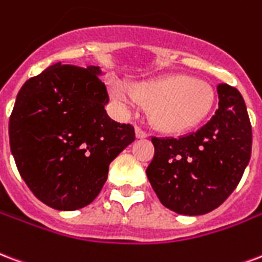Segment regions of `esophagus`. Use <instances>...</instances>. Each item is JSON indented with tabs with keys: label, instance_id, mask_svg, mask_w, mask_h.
<instances>
[{
	"label": "esophagus",
	"instance_id": "esophagus-1",
	"mask_svg": "<svg viewBox=\"0 0 262 262\" xmlns=\"http://www.w3.org/2000/svg\"><path fill=\"white\" fill-rule=\"evenodd\" d=\"M135 135H137V138H139V139L146 138V137H148V134L145 133L142 128H139V127H137V128H135Z\"/></svg>",
	"mask_w": 262,
	"mask_h": 262
}]
</instances>
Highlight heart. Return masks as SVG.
<instances>
[{
  "mask_svg": "<svg viewBox=\"0 0 262 262\" xmlns=\"http://www.w3.org/2000/svg\"><path fill=\"white\" fill-rule=\"evenodd\" d=\"M112 96L117 107L129 113L148 104V118L163 133H183L205 121L216 95L205 81L186 74L159 76L125 86L114 82Z\"/></svg>",
  "mask_w": 262,
  "mask_h": 262,
  "instance_id": "heart-1",
  "label": "heart"
}]
</instances>
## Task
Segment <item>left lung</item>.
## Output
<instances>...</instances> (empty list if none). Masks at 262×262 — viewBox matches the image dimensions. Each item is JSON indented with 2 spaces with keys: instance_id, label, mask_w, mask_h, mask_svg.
Listing matches in <instances>:
<instances>
[{
  "instance_id": "8db88e82",
  "label": "left lung",
  "mask_w": 262,
  "mask_h": 262,
  "mask_svg": "<svg viewBox=\"0 0 262 262\" xmlns=\"http://www.w3.org/2000/svg\"><path fill=\"white\" fill-rule=\"evenodd\" d=\"M219 107L205 125L180 138H156L146 169L160 202L180 215H204L226 201L251 156V124L236 88L217 85Z\"/></svg>"
}]
</instances>
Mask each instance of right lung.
Instances as JSON below:
<instances>
[{"mask_svg":"<svg viewBox=\"0 0 262 262\" xmlns=\"http://www.w3.org/2000/svg\"><path fill=\"white\" fill-rule=\"evenodd\" d=\"M102 70L57 62L20 88L9 118L19 173L40 201L58 211L89 205L108 165L135 139L131 124L108 117Z\"/></svg>","mask_w":262,"mask_h":262,"instance_id":"add662e5","label":"right lung"}]
</instances>
